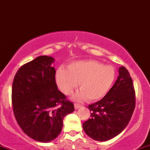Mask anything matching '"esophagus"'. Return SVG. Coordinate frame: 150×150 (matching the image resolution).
I'll use <instances>...</instances> for the list:
<instances>
[{
    "instance_id": "esophagus-1",
    "label": "esophagus",
    "mask_w": 150,
    "mask_h": 150,
    "mask_svg": "<svg viewBox=\"0 0 150 150\" xmlns=\"http://www.w3.org/2000/svg\"><path fill=\"white\" fill-rule=\"evenodd\" d=\"M74 106H75V109H77V108L81 107V105L79 104H77V103H75V104H74Z\"/></svg>"
}]
</instances>
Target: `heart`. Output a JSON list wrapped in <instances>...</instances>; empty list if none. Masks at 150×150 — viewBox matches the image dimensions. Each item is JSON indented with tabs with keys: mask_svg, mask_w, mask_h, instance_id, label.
<instances>
[{
	"mask_svg": "<svg viewBox=\"0 0 150 150\" xmlns=\"http://www.w3.org/2000/svg\"><path fill=\"white\" fill-rule=\"evenodd\" d=\"M116 73L111 65H104L94 60L74 62L66 70L60 68L56 75V83L63 94H71L77 87L80 90L75 95L77 100L87 98L89 101L99 100L112 87Z\"/></svg>",
	"mask_w": 150,
	"mask_h": 150,
	"instance_id": "heart-1",
	"label": "heart"
}]
</instances>
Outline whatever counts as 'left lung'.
<instances>
[{
	"label": "left lung",
	"mask_w": 150,
	"mask_h": 150,
	"mask_svg": "<svg viewBox=\"0 0 150 150\" xmlns=\"http://www.w3.org/2000/svg\"><path fill=\"white\" fill-rule=\"evenodd\" d=\"M108 92L97 102L87 106L91 118L82 124L89 137L97 141L113 138L128 124L135 107V93L131 77L125 67Z\"/></svg>",
	"instance_id": "left-lung-1"
}]
</instances>
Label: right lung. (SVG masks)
I'll return each mask as SVG.
<instances>
[{
  "label": "right lung",
  "instance_id": "right-lung-1",
  "mask_svg": "<svg viewBox=\"0 0 150 150\" xmlns=\"http://www.w3.org/2000/svg\"><path fill=\"white\" fill-rule=\"evenodd\" d=\"M54 58L41 56L23 65L15 74L12 103L18 125L34 140L49 142L61 133L63 120L75 110L58 89Z\"/></svg>",
  "mask_w": 150,
  "mask_h": 150
}]
</instances>
